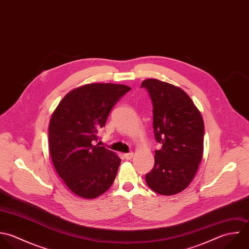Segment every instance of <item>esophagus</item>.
I'll return each mask as SVG.
<instances>
[{
  "mask_svg": "<svg viewBox=\"0 0 249 249\" xmlns=\"http://www.w3.org/2000/svg\"><path fill=\"white\" fill-rule=\"evenodd\" d=\"M124 159H125V160H131V159L133 158V153H128V154H124Z\"/></svg>",
  "mask_w": 249,
  "mask_h": 249,
  "instance_id": "34e87169",
  "label": "esophagus"
}]
</instances>
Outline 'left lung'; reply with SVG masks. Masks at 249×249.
I'll return each mask as SVG.
<instances>
[{
	"instance_id": "left-lung-1",
	"label": "left lung",
	"mask_w": 249,
	"mask_h": 249,
	"mask_svg": "<svg viewBox=\"0 0 249 249\" xmlns=\"http://www.w3.org/2000/svg\"><path fill=\"white\" fill-rule=\"evenodd\" d=\"M153 102L154 132L158 143L155 165L146 182L155 192L174 195L185 189L195 177L203 157L204 122L188 94L172 84L144 80Z\"/></svg>"
}]
</instances>
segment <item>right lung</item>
I'll return each instance as SVG.
<instances>
[{
  "label": "right lung",
  "mask_w": 249,
  "mask_h": 249,
  "mask_svg": "<svg viewBox=\"0 0 249 249\" xmlns=\"http://www.w3.org/2000/svg\"><path fill=\"white\" fill-rule=\"evenodd\" d=\"M130 89L120 84H88L70 91L51 116L52 162L77 196L96 198L115 180L121 159L95 142L111 109Z\"/></svg>",
  "instance_id": "1"
}]
</instances>
